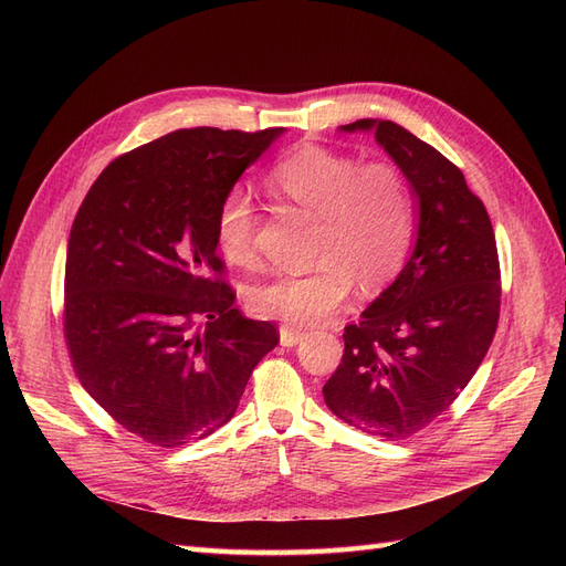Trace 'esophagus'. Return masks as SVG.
<instances>
[{
	"label": "esophagus",
	"mask_w": 566,
	"mask_h": 566,
	"mask_svg": "<svg viewBox=\"0 0 566 566\" xmlns=\"http://www.w3.org/2000/svg\"><path fill=\"white\" fill-rule=\"evenodd\" d=\"M279 333H281V345L283 347H295V345H300L302 337H304V331L295 328V325H281Z\"/></svg>",
	"instance_id": "1"
}]
</instances>
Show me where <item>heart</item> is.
<instances>
[{
	"label": "heart",
	"instance_id": "obj_1",
	"mask_svg": "<svg viewBox=\"0 0 566 566\" xmlns=\"http://www.w3.org/2000/svg\"><path fill=\"white\" fill-rule=\"evenodd\" d=\"M264 184L273 198L314 217V266L252 285L248 306L256 316L321 323L345 306L354 283L375 293L401 271L416 235V200L397 167L302 146L273 165ZM214 227L227 260L252 266L256 210L245 188L221 198Z\"/></svg>",
	"mask_w": 566,
	"mask_h": 566
}]
</instances>
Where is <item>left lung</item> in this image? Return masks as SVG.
Here are the masks:
<instances>
[{
  "label": "left lung",
  "instance_id": "obj_1",
  "mask_svg": "<svg viewBox=\"0 0 566 566\" xmlns=\"http://www.w3.org/2000/svg\"><path fill=\"white\" fill-rule=\"evenodd\" d=\"M339 132L375 134L410 186L418 229L397 281L345 328L323 399L356 430L399 441L441 416L484 361L501 312L499 250L484 202L437 148L391 119Z\"/></svg>",
  "mask_w": 566,
  "mask_h": 566
}]
</instances>
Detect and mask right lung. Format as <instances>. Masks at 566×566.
Here are the masks:
<instances>
[{"mask_svg": "<svg viewBox=\"0 0 566 566\" xmlns=\"http://www.w3.org/2000/svg\"><path fill=\"white\" fill-rule=\"evenodd\" d=\"M283 132H169L113 160L80 205L65 254L67 349L92 399L156 447L227 424L279 345L276 325L245 318L210 273L224 269L221 198Z\"/></svg>", "mask_w": 566, "mask_h": 566, "instance_id": "add662e5", "label": "right lung"}]
</instances>
